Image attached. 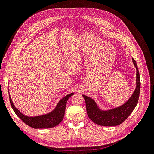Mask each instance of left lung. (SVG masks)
<instances>
[{
	"label": "left lung",
	"instance_id": "8db88e82",
	"mask_svg": "<svg viewBox=\"0 0 154 154\" xmlns=\"http://www.w3.org/2000/svg\"><path fill=\"white\" fill-rule=\"evenodd\" d=\"M132 62L137 71L136 87L131 97L125 103L112 109L103 110L99 108L94 100L85 95H83L85 101L88 118L96 124L104 127H112L122 124L132 112L137 105L141 88L140 76L136 62L134 58H132Z\"/></svg>",
	"mask_w": 154,
	"mask_h": 154
}]
</instances>
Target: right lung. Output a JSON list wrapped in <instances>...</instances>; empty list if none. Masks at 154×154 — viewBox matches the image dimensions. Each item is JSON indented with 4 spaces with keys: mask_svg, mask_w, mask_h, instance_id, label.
<instances>
[{
    "mask_svg": "<svg viewBox=\"0 0 154 154\" xmlns=\"http://www.w3.org/2000/svg\"><path fill=\"white\" fill-rule=\"evenodd\" d=\"M73 94L74 93H71L63 97L60 100L55 109L48 114L37 116H27L23 114L16 108L9 93L10 103L13 111L22 122L33 128H49L58 125L63 119L67 101Z\"/></svg>",
    "mask_w": 154,
    "mask_h": 154,
    "instance_id": "right-lung-1",
    "label": "right lung"
}]
</instances>
